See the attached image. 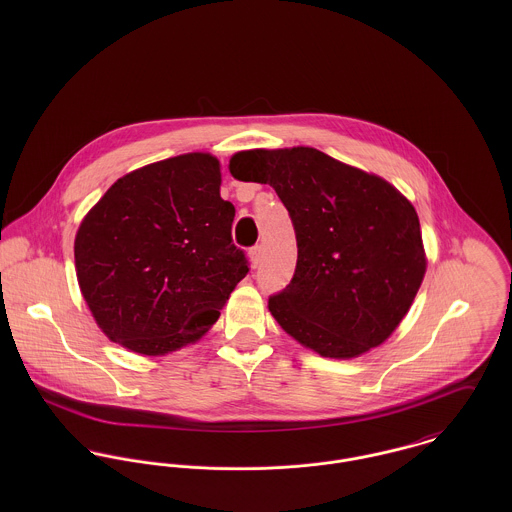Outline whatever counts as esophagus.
I'll use <instances>...</instances> for the list:
<instances>
[{
	"label": "esophagus",
	"instance_id": "obj_1",
	"mask_svg": "<svg viewBox=\"0 0 512 512\" xmlns=\"http://www.w3.org/2000/svg\"><path fill=\"white\" fill-rule=\"evenodd\" d=\"M248 258H250V266H252V268H258V266H260V262H262V246H254V248H250Z\"/></svg>",
	"mask_w": 512,
	"mask_h": 512
}]
</instances>
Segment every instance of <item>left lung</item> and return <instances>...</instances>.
Returning <instances> with one entry per match:
<instances>
[{
    "mask_svg": "<svg viewBox=\"0 0 512 512\" xmlns=\"http://www.w3.org/2000/svg\"><path fill=\"white\" fill-rule=\"evenodd\" d=\"M238 181L268 183L292 217L297 264L268 309L303 347L355 359L402 323L428 266L414 205L386 179L315 147L244 149Z\"/></svg>",
    "mask_w": 512,
    "mask_h": 512,
    "instance_id": "left-lung-1",
    "label": "left lung"
}]
</instances>
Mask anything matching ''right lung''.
Wrapping results in <instances>:
<instances>
[{
  "label": "right lung",
  "mask_w": 512,
  "mask_h": 512,
  "mask_svg": "<svg viewBox=\"0 0 512 512\" xmlns=\"http://www.w3.org/2000/svg\"><path fill=\"white\" fill-rule=\"evenodd\" d=\"M220 183L219 159L191 151L126 173L86 213L74 236L76 280L110 341L161 357L217 323L248 274Z\"/></svg>",
  "instance_id": "add662e5"
}]
</instances>
